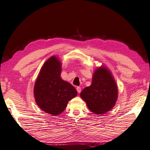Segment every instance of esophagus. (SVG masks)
<instances>
[{"instance_id": "esophagus-1", "label": "esophagus", "mask_w": 150, "mask_h": 150, "mask_svg": "<svg viewBox=\"0 0 150 150\" xmlns=\"http://www.w3.org/2000/svg\"><path fill=\"white\" fill-rule=\"evenodd\" d=\"M76 90H77V91H78V93H80L81 92V87H77Z\"/></svg>"}]
</instances>
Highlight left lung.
<instances>
[{
  "mask_svg": "<svg viewBox=\"0 0 150 150\" xmlns=\"http://www.w3.org/2000/svg\"><path fill=\"white\" fill-rule=\"evenodd\" d=\"M80 97L94 114H103L111 110L117 101V86L110 70L103 66L97 69L91 85L82 90Z\"/></svg>",
  "mask_w": 150,
  "mask_h": 150,
  "instance_id": "8db88e82",
  "label": "left lung"
}]
</instances>
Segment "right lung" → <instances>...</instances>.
Returning <instances> with one entry per match:
<instances>
[{
	"mask_svg": "<svg viewBox=\"0 0 150 150\" xmlns=\"http://www.w3.org/2000/svg\"><path fill=\"white\" fill-rule=\"evenodd\" d=\"M61 63L55 56L45 62L34 87L36 103L47 114H61L70 100L77 95L75 87L61 77Z\"/></svg>",
	"mask_w": 150,
	"mask_h": 150,
	"instance_id": "add662e5",
	"label": "right lung"
}]
</instances>
